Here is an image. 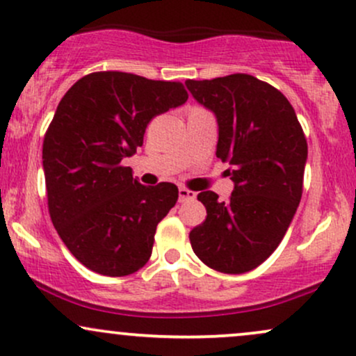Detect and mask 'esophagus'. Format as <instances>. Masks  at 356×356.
Returning a JSON list of instances; mask_svg holds the SVG:
<instances>
[{
	"instance_id": "obj_1",
	"label": "esophagus",
	"mask_w": 356,
	"mask_h": 356,
	"mask_svg": "<svg viewBox=\"0 0 356 356\" xmlns=\"http://www.w3.org/2000/svg\"><path fill=\"white\" fill-rule=\"evenodd\" d=\"M195 195H197V194H195V192L186 189V187H181V189H179V202L194 201Z\"/></svg>"
}]
</instances>
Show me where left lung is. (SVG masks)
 Returning <instances> with one entry per match:
<instances>
[{
    "instance_id": "left-lung-1",
    "label": "left lung",
    "mask_w": 356,
    "mask_h": 356,
    "mask_svg": "<svg viewBox=\"0 0 356 356\" xmlns=\"http://www.w3.org/2000/svg\"><path fill=\"white\" fill-rule=\"evenodd\" d=\"M219 127L216 155L229 164L231 199L204 191L207 218L191 231L195 256L216 271L241 275L273 254L295 218L303 194L308 144L288 99L246 73L187 80Z\"/></svg>"
}]
</instances>
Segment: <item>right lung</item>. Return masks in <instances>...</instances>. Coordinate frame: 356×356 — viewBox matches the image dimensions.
<instances>
[{"label":"right lung","mask_w":356,"mask_h":356,"mask_svg":"<svg viewBox=\"0 0 356 356\" xmlns=\"http://www.w3.org/2000/svg\"><path fill=\"white\" fill-rule=\"evenodd\" d=\"M179 81L124 72L90 73L65 93L43 140L48 211L83 266L127 276L152 254L157 224L175 206V184L147 187L122 165L155 115L187 102Z\"/></svg>","instance_id":"add662e5"}]
</instances>
